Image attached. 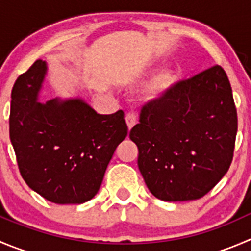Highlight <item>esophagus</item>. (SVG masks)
I'll return each instance as SVG.
<instances>
[{"label":"esophagus","mask_w":251,"mask_h":251,"mask_svg":"<svg viewBox=\"0 0 251 251\" xmlns=\"http://www.w3.org/2000/svg\"><path fill=\"white\" fill-rule=\"evenodd\" d=\"M126 122H127L128 128L132 129L135 126V123H137V113L135 112H128L127 116H126Z\"/></svg>","instance_id":"esophagus-1"}]
</instances>
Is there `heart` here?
<instances>
[{
  "instance_id": "1",
  "label": "heart",
  "mask_w": 251,
  "mask_h": 251,
  "mask_svg": "<svg viewBox=\"0 0 251 251\" xmlns=\"http://www.w3.org/2000/svg\"><path fill=\"white\" fill-rule=\"evenodd\" d=\"M176 81V74L173 70L160 71L156 75L152 76L147 83L142 87L140 94L145 100H156L163 97L170 88L173 87Z\"/></svg>"
}]
</instances>
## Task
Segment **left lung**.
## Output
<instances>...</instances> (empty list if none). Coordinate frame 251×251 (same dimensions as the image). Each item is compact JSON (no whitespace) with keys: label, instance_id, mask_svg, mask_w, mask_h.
I'll return each mask as SVG.
<instances>
[{"label":"left lung","instance_id":"obj_1","mask_svg":"<svg viewBox=\"0 0 251 251\" xmlns=\"http://www.w3.org/2000/svg\"><path fill=\"white\" fill-rule=\"evenodd\" d=\"M237 130L228 76L214 65L145 104L129 137L150 192L177 202L201 199L226 175Z\"/></svg>","mask_w":251,"mask_h":251}]
</instances>
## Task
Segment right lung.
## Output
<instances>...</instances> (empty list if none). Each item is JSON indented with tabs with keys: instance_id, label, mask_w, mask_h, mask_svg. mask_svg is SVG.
Wrapping results in <instances>:
<instances>
[{
	"instance_id": "add662e5",
	"label": "right lung",
	"mask_w": 251,
	"mask_h": 251,
	"mask_svg": "<svg viewBox=\"0 0 251 251\" xmlns=\"http://www.w3.org/2000/svg\"><path fill=\"white\" fill-rule=\"evenodd\" d=\"M45 61L18 76L9 138L23 180L48 201L80 204L99 192L114 150L128 134L124 112L102 116L80 100L37 101Z\"/></svg>"
}]
</instances>
